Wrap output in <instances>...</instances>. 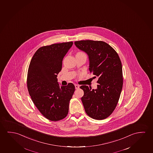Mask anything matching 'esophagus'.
I'll return each instance as SVG.
<instances>
[{
	"instance_id": "obj_1",
	"label": "esophagus",
	"mask_w": 153,
	"mask_h": 153,
	"mask_svg": "<svg viewBox=\"0 0 153 153\" xmlns=\"http://www.w3.org/2000/svg\"><path fill=\"white\" fill-rule=\"evenodd\" d=\"M75 86L76 89H78V88H79V85H76V84L75 85Z\"/></svg>"
}]
</instances>
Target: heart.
<instances>
[{
    "mask_svg": "<svg viewBox=\"0 0 153 153\" xmlns=\"http://www.w3.org/2000/svg\"><path fill=\"white\" fill-rule=\"evenodd\" d=\"M78 53H83L82 52H78Z\"/></svg>",
    "mask_w": 153,
    "mask_h": 153,
    "instance_id": "heart-1",
    "label": "heart"
}]
</instances>
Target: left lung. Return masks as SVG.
<instances>
[{
    "instance_id": "8db88e82",
    "label": "left lung",
    "mask_w": 153,
    "mask_h": 153,
    "mask_svg": "<svg viewBox=\"0 0 153 153\" xmlns=\"http://www.w3.org/2000/svg\"><path fill=\"white\" fill-rule=\"evenodd\" d=\"M79 49L89 56L90 73L97 78V89L86 85L80 88L84 94L82 97L85 112L91 118L103 120L108 117L118 104L123 86L122 64L117 52L102 41H75Z\"/></svg>"
}]
</instances>
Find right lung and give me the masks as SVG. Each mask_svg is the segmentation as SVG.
<instances>
[{"label": "right lung", "instance_id": "obj_1", "mask_svg": "<svg viewBox=\"0 0 153 153\" xmlns=\"http://www.w3.org/2000/svg\"><path fill=\"white\" fill-rule=\"evenodd\" d=\"M73 44L71 41L40 48L28 67L27 86L31 99L40 113L52 121L66 118L75 90L72 83L60 86L56 78L64 56Z\"/></svg>", "mask_w": 153, "mask_h": 153}]
</instances>
